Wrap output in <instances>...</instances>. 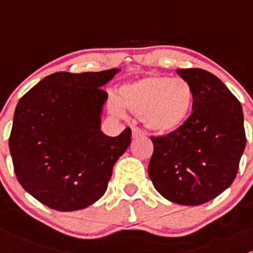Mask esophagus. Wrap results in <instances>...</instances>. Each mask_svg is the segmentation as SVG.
Masks as SVG:
<instances>
[{
    "instance_id": "1",
    "label": "esophagus",
    "mask_w": 253,
    "mask_h": 253,
    "mask_svg": "<svg viewBox=\"0 0 253 253\" xmlns=\"http://www.w3.org/2000/svg\"><path fill=\"white\" fill-rule=\"evenodd\" d=\"M143 136H145V133L143 129L139 128V127H133V128H132V137H133V138H138V137Z\"/></svg>"
}]
</instances>
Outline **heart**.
<instances>
[{"label": "heart", "mask_w": 253, "mask_h": 253, "mask_svg": "<svg viewBox=\"0 0 253 253\" xmlns=\"http://www.w3.org/2000/svg\"><path fill=\"white\" fill-rule=\"evenodd\" d=\"M193 89L188 81L152 75L120 88L119 98H111L112 114L122 117L124 108L142 115L145 126L158 133L174 132L190 115Z\"/></svg>", "instance_id": "heart-1"}]
</instances>
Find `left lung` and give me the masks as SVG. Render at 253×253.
<instances>
[{"instance_id":"8db88e82","label":"left lung","mask_w":253,"mask_h":253,"mask_svg":"<svg viewBox=\"0 0 253 253\" xmlns=\"http://www.w3.org/2000/svg\"><path fill=\"white\" fill-rule=\"evenodd\" d=\"M193 89L192 114L174 132L152 136L148 174L155 190L174 203L200 206L235 180L246 145L240 101L225 84L201 68L177 70Z\"/></svg>"}]
</instances>
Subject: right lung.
Instances as JSON below:
<instances>
[{
    "mask_svg": "<svg viewBox=\"0 0 253 253\" xmlns=\"http://www.w3.org/2000/svg\"><path fill=\"white\" fill-rule=\"evenodd\" d=\"M120 70L56 72L18 101L9 152L17 180L48 208L72 211L105 193L112 168L131 143V128L117 137L100 129L108 93Z\"/></svg>",
    "mask_w": 253,
    "mask_h": 253,
    "instance_id": "obj_1",
    "label": "right lung"
}]
</instances>
